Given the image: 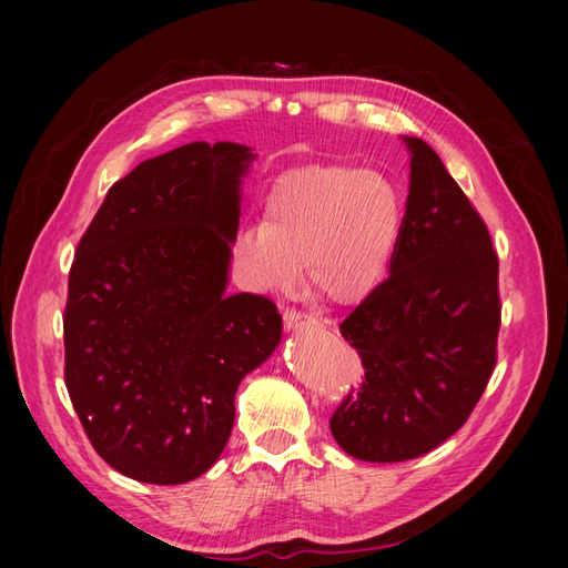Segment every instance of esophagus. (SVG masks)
<instances>
[{"label":"esophagus","instance_id":"obj_1","mask_svg":"<svg viewBox=\"0 0 568 568\" xmlns=\"http://www.w3.org/2000/svg\"><path fill=\"white\" fill-rule=\"evenodd\" d=\"M315 320L307 317L303 313H296V311H286L284 313V326L288 332H298V329H305V326H311Z\"/></svg>","mask_w":568,"mask_h":568}]
</instances>
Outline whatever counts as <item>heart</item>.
I'll return each mask as SVG.
<instances>
[{
	"instance_id": "1",
	"label": "heart",
	"mask_w": 568,
	"mask_h": 568,
	"mask_svg": "<svg viewBox=\"0 0 568 568\" xmlns=\"http://www.w3.org/2000/svg\"><path fill=\"white\" fill-rule=\"evenodd\" d=\"M403 205L388 178L353 165H305L272 184L265 220L234 234L232 253L248 288L282 294L305 280L324 298H367L390 267Z\"/></svg>"
}]
</instances>
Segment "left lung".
<instances>
[{
  "instance_id": "left-lung-1",
  "label": "left lung",
  "mask_w": 568,
  "mask_h": 568,
  "mask_svg": "<svg viewBox=\"0 0 568 568\" xmlns=\"http://www.w3.org/2000/svg\"><path fill=\"white\" fill-rule=\"evenodd\" d=\"M390 274L338 326L365 382L332 417V436L363 462L426 455L467 422L495 367L497 255L438 153L419 136Z\"/></svg>"
}]
</instances>
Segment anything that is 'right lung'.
Wrapping results in <instances>:
<instances>
[{
	"label": "right lung",
	"instance_id": "obj_1",
	"mask_svg": "<svg viewBox=\"0 0 568 568\" xmlns=\"http://www.w3.org/2000/svg\"><path fill=\"white\" fill-rule=\"evenodd\" d=\"M255 159L192 142L118 180L78 244L63 315L65 388L94 450L142 484L209 471L234 395L282 341L265 296H227Z\"/></svg>",
	"mask_w": 568,
	"mask_h": 568
}]
</instances>
